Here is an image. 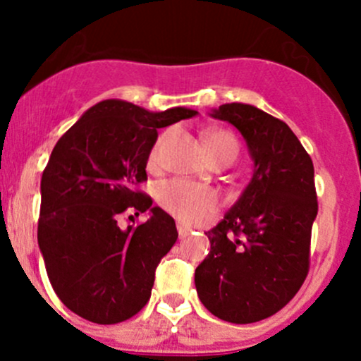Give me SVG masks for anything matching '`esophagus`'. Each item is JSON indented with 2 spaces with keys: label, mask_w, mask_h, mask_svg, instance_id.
<instances>
[{
  "label": "esophagus",
  "mask_w": 361,
  "mask_h": 361,
  "mask_svg": "<svg viewBox=\"0 0 361 361\" xmlns=\"http://www.w3.org/2000/svg\"><path fill=\"white\" fill-rule=\"evenodd\" d=\"M176 228H178V234H180V238H185V235H187L188 232H190V228H188L187 225H183V224H181V221H178Z\"/></svg>",
  "instance_id": "obj_1"
}]
</instances>
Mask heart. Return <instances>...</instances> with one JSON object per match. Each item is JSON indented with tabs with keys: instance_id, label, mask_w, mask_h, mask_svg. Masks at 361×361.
Listing matches in <instances>:
<instances>
[{
	"instance_id": "1",
	"label": "heart",
	"mask_w": 361,
	"mask_h": 361,
	"mask_svg": "<svg viewBox=\"0 0 361 361\" xmlns=\"http://www.w3.org/2000/svg\"><path fill=\"white\" fill-rule=\"evenodd\" d=\"M204 140H206L207 150L214 160L225 157V155H234L235 159V155H238V141L227 130L211 129L207 130ZM164 141H166V136H160L155 143L150 154L152 164L157 162ZM159 202L167 213H171L185 224L204 221L218 209V204H220L216 192L185 180H169L160 185Z\"/></svg>"
}]
</instances>
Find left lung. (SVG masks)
<instances>
[{"instance_id":"1","label":"left lung","mask_w":361,"mask_h":361,"mask_svg":"<svg viewBox=\"0 0 361 361\" xmlns=\"http://www.w3.org/2000/svg\"><path fill=\"white\" fill-rule=\"evenodd\" d=\"M209 115L243 134L253 176L206 232L211 250L195 269V288L211 314L246 325L285 307L307 276L314 166L293 130L257 106L227 103Z\"/></svg>"}]
</instances>
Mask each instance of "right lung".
Here are the masks:
<instances>
[{"instance_id":"add662e5","label":"right lung","mask_w":361,"mask_h":361,"mask_svg":"<svg viewBox=\"0 0 361 361\" xmlns=\"http://www.w3.org/2000/svg\"><path fill=\"white\" fill-rule=\"evenodd\" d=\"M195 115L183 106L148 111L106 99L54 147L39 187L38 246L54 292L75 314L113 325L148 302L155 269L178 231L173 216L134 187L147 180L157 129ZM126 210H150L151 218L122 231L116 221Z\"/></svg>"}]
</instances>
